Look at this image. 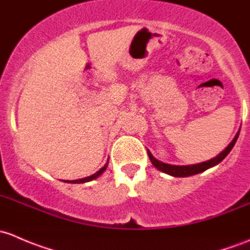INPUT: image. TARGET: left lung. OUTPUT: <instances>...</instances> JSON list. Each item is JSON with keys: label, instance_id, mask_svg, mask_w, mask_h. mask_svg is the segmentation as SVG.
Instances as JSON below:
<instances>
[{"label": "left lung", "instance_id": "left-lung-1", "mask_svg": "<svg viewBox=\"0 0 250 250\" xmlns=\"http://www.w3.org/2000/svg\"><path fill=\"white\" fill-rule=\"evenodd\" d=\"M238 135H240V131H238L237 135L235 136V138L232 140V142L229 144V146H226V148L224 149L223 151H221L219 155L215 156V158H213V159H210V160L205 161V163H201V164L188 165V166H174V165H167V164L161 163V161L156 160V159L154 158V156L151 155L149 151H148V155H149V159H150L151 164H153L154 166H155L158 169H160V171L165 172V173L171 174V176H173V177L192 176V174L201 173V172L206 171V169H208L209 167L215 166V165L219 164L220 161H223L224 159L226 158V155L230 153L231 149L233 148V146H235L236 141H237V138H238Z\"/></svg>", "mask_w": 250, "mask_h": 250}]
</instances>
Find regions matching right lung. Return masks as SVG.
<instances>
[{"instance_id": "1", "label": "right lung", "mask_w": 250, "mask_h": 250, "mask_svg": "<svg viewBox=\"0 0 250 250\" xmlns=\"http://www.w3.org/2000/svg\"><path fill=\"white\" fill-rule=\"evenodd\" d=\"M107 166H108V163L104 165V167H102L101 169H100V171H97L96 173H94L92 174V176H89V177H86V178H82V179H76V181H67V183H85V182H89V181H92V179H95V178H97V177L100 176V174L102 173V172L104 171V169L107 168Z\"/></svg>"}]
</instances>
